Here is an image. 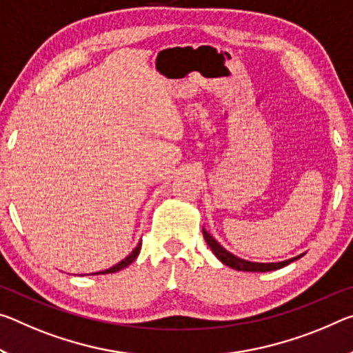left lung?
Here are the masks:
<instances>
[{"mask_svg":"<svg viewBox=\"0 0 353 353\" xmlns=\"http://www.w3.org/2000/svg\"><path fill=\"white\" fill-rule=\"evenodd\" d=\"M203 234H204V239L207 245H209L210 250L214 251V254L220 259L223 264L234 268V270H239V272H272V270H278V268H283L286 267L290 262L297 261L300 256L297 257H292V259L289 261H283V262H270V264H262V262H250V261H245V259H240V257L234 256L232 253H229L225 248L221 247L220 243L216 242V240L210 236L209 232L205 231L203 228Z\"/></svg>","mask_w":353,"mask_h":353,"instance_id":"1","label":"left lung"}]
</instances>
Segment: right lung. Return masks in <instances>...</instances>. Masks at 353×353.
<instances>
[{"instance_id":"1","label":"right lung","mask_w":353,"mask_h":353,"mask_svg":"<svg viewBox=\"0 0 353 353\" xmlns=\"http://www.w3.org/2000/svg\"><path fill=\"white\" fill-rule=\"evenodd\" d=\"M139 250H141V243H138V247L132 251L130 254H128L125 259H122L119 264H116V265H113L111 268H108V270H103V272H97L96 275H99V273H102V275H105V273H114V272H119V270H122V268H125V267H128L132 264L133 261L137 259V256L139 254ZM94 275V273H92Z\"/></svg>"}]
</instances>
